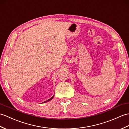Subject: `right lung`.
Here are the masks:
<instances>
[{
    "mask_svg": "<svg viewBox=\"0 0 129 129\" xmlns=\"http://www.w3.org/2000/svg\"><path fill=\"white\" fill-rule=\"evenodd\" d=\"M54 95H53V96L52 97V98H50V99H49L48 100H47V101H45V102H44V103H46V102H48V101H50V100H52V99L53 98V97H54Z\"/></svg>",
    "mask_w": 129,
    "mask_h": 129,
    "instance_id": "obj_1",
    "label": "right lung"
}]
</instances>
